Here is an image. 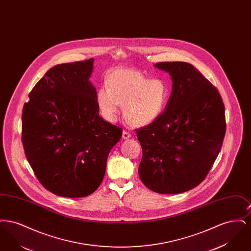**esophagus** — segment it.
I'll list each match as a JSON object with an SVG mask.
<instances>
[{"instance_id": "34e87169", "label": "esophagus", "mask_w": 251, "mask_h": 251, "mask_svg": "<svg viewBox=\"0 0 251 251\" xmlns=\"http://www.w3.org/2000/svg\"><path fill=\"white\" fill-rule=\"evenodd\" d=\"M131 136V132H129L128 131H123V133H122L123 139H128V138H130Z\"/></svg>"}]
</instances>
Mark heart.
<instances>
[{
  "mask_svg": "<svg viewBox=\"0 0 251 251\" xmlns=\"http://www.w3.org/2000/svg\"><path fill=\"white\" fill-rule=\"evenodd\" d=\"M169 97L170 88L166 81L150 80L141 72L122 69L110 74L107 87L99 89L97 100L108 120H115L120 105H123L127 122L132 126H144L161 116Z\"/></svg>",
  "mask_w": 251,
  "mask_h": 251,
  "instance_id": "obj_1",
  "label": "heart"
}]
</instances>
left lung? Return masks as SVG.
Returning <instances> with one entry per match:
<instances>
[{
    "instance_id": "1",
    "label": "left lung",
    "mask_w": 251,
    "mask_h": 251,
    "mask_svg": "<svg viewBox=\"0 0 251 251\" xmlns=\"http://www.w3.org/2000/svg\"><path fill=\"white\" fill-rule=\"evenodd\" d=\"M172 92L161 116L136 129L143 156L138 174L159 194L198 186L211 170L226 133L225 106L215 85L186 62H161Z\"/></svg>"
}]
</instances>
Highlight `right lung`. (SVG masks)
Listing matches in <instances>:
<instances>
[{"mask_svg": "<svg viewBox=\"0 0 251 251\" xmlns=\"http://www.w3.org/2000/svg\"><path fill=\"white\" fill-rule=\"evenodd\" d=\"M94 59L50 69L23 109L22 140L39 182L57 196L84 198L101 183L122 129L99 115L89 82Z\"/></svg>", "mask_w": 251, "mask_h": 251, "instance_id": "obj_1", "label": "right lung"}]
</instances>
